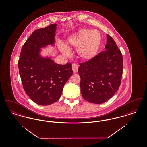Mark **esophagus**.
Segmentation results:
<instances>
[{
    "mask_svg": "<svg viewBox=\"0 0 147 147\" xmlns=\"http://www.w3.org/2000/svg\"><path fill=\"white\" fill-rule=\"evenodd\" d=\"M72 70L74 73H77L78 71V66L76 64L73 63L72 65Z\"/></svg>",
    "mask_w": 147,
    "mask_h": 147,
    "instance_id": "esophagus-1",
    "label": "esophagus"
}]
</instances>
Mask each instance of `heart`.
<instances>
[{
    "label": "heart",
    "mask_w": 147,
    "mask_h": 147,
    "mask_svg": "<svg viewBox=\"0 0 147 147\" xmlns=\"http://www.w3.org/2000/svg\"><path fill=\"white\" fill-rule=\"evenodd\" d=\"M102 38L97 30L82 28L78 30L69 38L65 47L68 49L77 47L78 57L83 61H90L96 56L101 44ZM66 47V48H67ZM66 47H60L61 52L65 55L69 54Z\"/></svg>",
    "instance_id": "b5f03b06"
}]
</instances>
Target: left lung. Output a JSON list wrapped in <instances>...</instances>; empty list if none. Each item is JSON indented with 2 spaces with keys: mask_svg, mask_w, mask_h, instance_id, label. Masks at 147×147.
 <instances>
[{
  "mask_svg": "<svg viewBox=\"0 0 147 147\" xmlns=\"http://www.w3.org/2000/svg\"><path fill=\"white\" fill-rule=\"evenodd\" d=\"M105 50L94 59L80 63L82 97L90 103L101 104L111 98L120 85L123 74L122 53L112 37L107 34Z\"/></svg>",
  "mask_w": 147,
  "mask_h": 147,
  "instance_id": "8db88e82",
  "label": "left lung"
}]
</instances>
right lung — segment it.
Wrapping results in <instances>:
<instances>
[{
  "label": "right lung",
  "instance_id": "right-lung-1",
  "mask_svg": "<svg viewBox=\"0 0 147 147\" xmlns=\"http://www.w3.org/2000/svg\"><path fill=\"white\" fill-rule=\"evenodd\" d=\"M57 24L35 30L22 47L18 66L24 90L38 105L47 106L61 97L65 84L73 74L71 63L59 65L42 48L55 44Z\"/></svg>",
  "mask_w": 147,
  "mask_h": 147
}]
</instances>
